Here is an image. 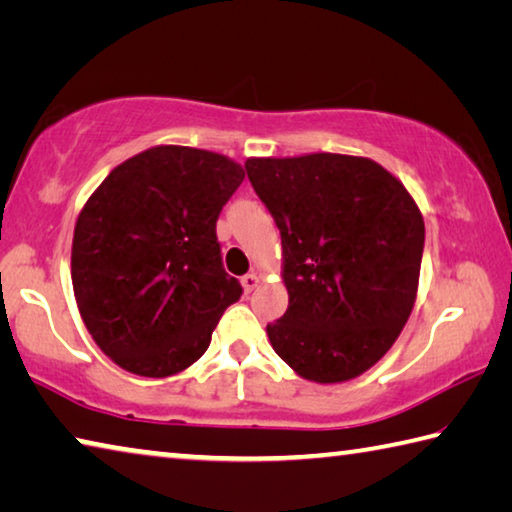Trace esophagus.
<instances>
[{"instance_id": "esophagus-1", "label": "esophagus", "mask_w": 512, "mask_h": 512, "mask_svg": "<svg viewBox=\"0 0 512 512\" xmlns=\"http://www.w3.org/2000/svg\"><path fill=\"white\" fill-rule=\"evenodd\" d=\"M241 287H244V293L248 296V293H253L257 287H259V275L257 273H248L241 277Z\"/></svg>"}]
</instances>
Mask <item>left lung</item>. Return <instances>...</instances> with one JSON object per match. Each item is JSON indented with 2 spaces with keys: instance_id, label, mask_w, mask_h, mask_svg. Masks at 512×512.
I'll return each mask as SVG.
<instances>
[{
  "instance_id": "obj_1",
  "label": "left lung",
  "mask_w": 512,
  "mask_h": 512,
  "mask_svg": "<svg viewBox=\"0 0 512 512\" xmlns=\"http://www.w3.org/2000/svg\"><path fill=\"white\" fill-rule=\"evenodd\" d=\"M246 171L282 237L289 307L266 325L277 357L316 384L363 375L393 348L418 296V203L361 155L248 158Z\"/></svg>"
}]
</instances>
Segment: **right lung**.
<instances>
[{"label":"right lung","instance_id":"right-lung-1","mask_svg":"<svg viewBox=\"0 0 512 512\" xmlns=\"http://www.w3.org/2000/svg\"><path fill=\"white\" fill-rule=\"evenodd\" d=\"M228 155L160 144L112 169L74 225L72 284L101 352L171 377L205 354L241 284L223 271L216 219L244 180Z\"/></svg>","mask_w":512,"mask_h":512}]
</instances>
